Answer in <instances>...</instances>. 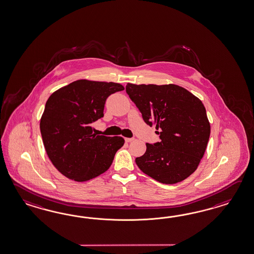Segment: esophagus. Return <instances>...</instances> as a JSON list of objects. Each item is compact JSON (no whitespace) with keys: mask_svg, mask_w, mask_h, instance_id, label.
<instances>
[{"mask_svg":"<svg viewBox=\"0 0 254 254\" xmlns=\"http://www.w3.org/2000/svg\"><path fill=\"white\" fill-rule=\"evenodd\" d=\"M135 138H133V137H126L125 138V140H126V142H131V141H133Z\"/></svg>","mask_w":254,"mask_h":254,"instance_id":"34e87169","label":"esophagus"}]
</instances>
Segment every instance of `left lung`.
Here are the masks:
<instances>
[{"label":"left lung","instance_id":"8db88e82","mask_svg":"<svg viewBox=\"0 0 254 254\" xmlns=\"http://www.w3.org/2000/svg\"><path fill=\"white\" fill-rule=\"evenodd\" d=\"M126 92L149 126L155 125L160 142L149 144L136 158L143 173L166 185L189 177L203 158L210 136V124L203 103L175 84H132Z\"/></svg>","mask_w":254,"mask_h":254}]
</instances>
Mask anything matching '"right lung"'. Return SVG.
Returning a JSON list of instances; mask_svg holds the SVG:
<instances>
[{
    "mask_svg": "<svg viewBox=\"0 0 254 254\" xmlns=\"http://www.w3.org/2000/svg\"><path fill=\"white\" fill-rule=\"evenodd\" d=\"M116 82L79 80L50 95L40 120L44 146L68 179L85 182L106 172L122 148V136H95L91 125L104 117L105 101L123 91Z\"/></svg>",
    "mask_w": 254,
    "mask_h": 254,
    "instance_id": "1",
    "label": "right lung"
}]
</instances>
